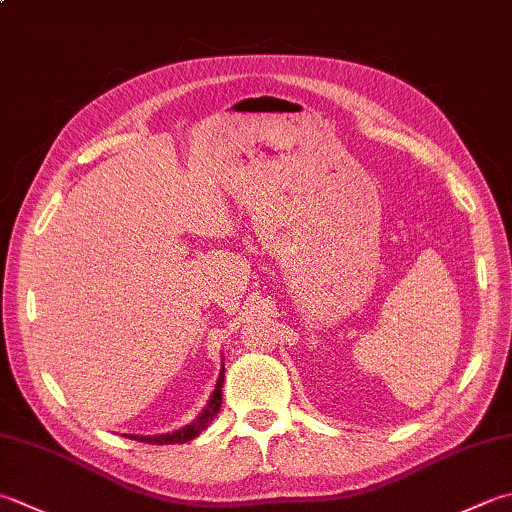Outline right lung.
<instances>
[{
    "label": "right lung",
    "instance_id": "obj_1",
    "mask_svg": "<svg viewBox=\"0 0 512 512\" xmlns=\"http://www.w3.org/2000/svg\"><path fill=\"white\" fill-rule=\"evenodd\" d=\"M224 373H226V370H224V364H222L215 390H213V395H210L206 408L188 426L173 430V433H164V435H126V437L137 439V442H144V444H159V446H164V444H186V442H190V439H195L199 433H202V430L208 428V424L213 422L215 415L219 413V408H222Z\"/></svg>",
    "mask_w": 512,
    "mask_h": 512
}]
</instances>
